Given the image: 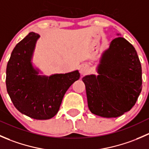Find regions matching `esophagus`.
Listing matches in <instances>:
<instances>
[{
    "mask_svg": "<svg viewBox=\"0 0 149 149\" xmlns=\"http://www.w3.org/2000/svg\"><path fill=\"white\" fill-rule=\"evenodd\" d=\"M88 71V67L86 65H82L80 67V73L81 75H84Z\"/></svg>",
    "mask_w": 149,
    "mask_h": 149,
    "instance_id": "obj_1",
    "label": "esophagus"
}]
</instances>
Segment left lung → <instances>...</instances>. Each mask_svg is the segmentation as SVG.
<instances>
[{
	"label": "left lung",
	"mask_w": 149,
	"mask_h": 149,
	"mask_svg": "<svg viewBox=\"0 0 149 149\" xmlns=\"http://www.w3.org/2000/svg\"><path fill=\"white\" fill-rule=\"evenodd\" d=\"M97 72V76L82 79L91 113L109 118L130 110L142 89L141 65L134 47L123 37L114 39L103 53Z\"/></svg>",
	"instance_id": "left-lung-1"
}]
</instances>
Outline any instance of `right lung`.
<instances>
[{
	"label": "right lung",
	"mask_w": 149,
	"mask_h": 149,
	"mask_svg": "<svg viewBox=\"0 0 149 149\" xmlns=\"http://www.w3.org/2000/svg\"><path fill=\"white\" fill-rule=\"evenodd\" d=\"M38 34L30 32L19 42L10 55L6 68V88L15 107L36 120L53 118L60 109L64 94L79 80L78 70L49 76H40L31 61Z\"/></svg>",
	"instance_id": "obj_1"
}]
</instances>
